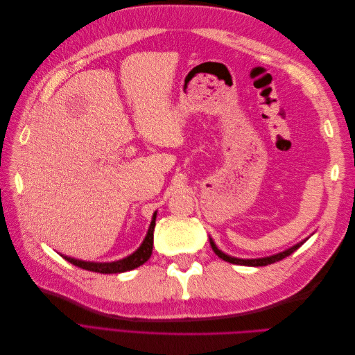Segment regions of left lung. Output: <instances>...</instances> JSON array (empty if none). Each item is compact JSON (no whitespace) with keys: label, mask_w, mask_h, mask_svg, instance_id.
Here are the masks:
<instances>
[{"label":"left lung","mask_w":355,"mask_h":355,"mask_svg":"<svg viewBox=\"0 0 355 355\" xmlns=\"http://www.w3.org/2000/svg\"><path fill=\"white\" fill-rule=\"evenodd\" d=\"M305 241H306V240L300 241V243H297L296 245L290 247V249H287V250H284V252H282V253H277V254L268 256V257H259V259H239V257H232V256H230V254H225L223 252H220V250L218 249L216 244L213 243V240H211V239H210V245H211L213 252L216 253V254L220 257V259L227 261V262H230V263H235V265H245V266H265V265H271V263H274V262H278V261L284 259V257L290 256V254H292L295 250H297L299 247L302 245Z\"/></svg>","instance_id":"obj_1"}]
</instances>
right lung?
<instances>
[{
	"label": "right lung",
	"mask_w": 355,
	"mask_h": 355,
	"mask_svg": "<svg viewBox=\"0 0 355 355\" xmlns=\"http://www.w3.org/2000/svg\"><path fill=\"white\" fill-rule=\"evenodd\" d=\"M155 218H157V213H154L151 225H149L148 234H146L144 243L141 244V247H139V249L135 253H132L130 256L124 257V259L115 261V262H85V261L73 259V257H68V256H63V254H62V257H63V259H67L68 262H71L72 265L83 268V270L93 271V272H101V274H118V272H125V271L135 270V268L144 265L153 254Z\"/></svg>",
	"instance_id": "obj_1"
}]
</instances>
